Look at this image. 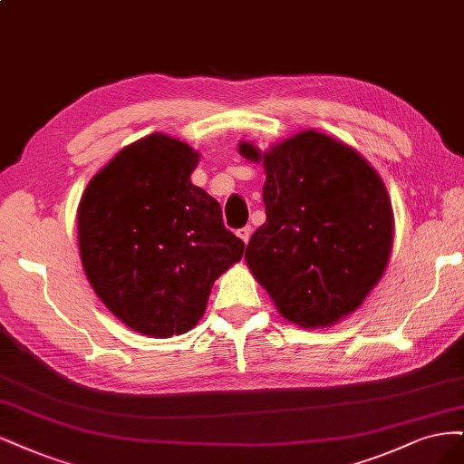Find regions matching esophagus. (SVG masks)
<instances>
[{
  "mask_svg": "<svg viewBox=\"0 0 464 464\" xmlns=\"http://www.w3.org/2000/svg\"><path fill=\"white\" fill-rule=\"evenodd\" d=\"M250 235H252V229H250V227H243V229L237 231V237L241 238V241H243L245 245L250 241Z\"/></svg>",
  "mask_w": 464,
  "mask_h": 464,
  "instance_id": "obj_1",
  "label": "esophagus"
}]
</instances>
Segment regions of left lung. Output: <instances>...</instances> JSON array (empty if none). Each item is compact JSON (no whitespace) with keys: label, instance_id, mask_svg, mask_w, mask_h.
<instances>
[{"label":"left lung","instance_id":"obj_1","mask_svg":"<svg viewBox=\"0 0 464 464\" xmlns=\"http://www.w3.org/2000/svg\"><path fill=\"white\" fill-rule=\"evenodd\" d=\"M238 154L266 171V223L245 260L287 322L304 330L339 324L361 308L385 274L393 208L378 171L353 146L316 129L262 152Z\"/></svg>","mask_w":464,"mask_h":464}]
</instances>
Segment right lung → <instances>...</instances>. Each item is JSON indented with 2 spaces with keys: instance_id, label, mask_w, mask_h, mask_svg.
I'll use <instances>...</instances> for the list:
<instances>
[{
  "instance_id": "add662e5",
  "label": "right lung",
  "mask_w": 464,
  "mask_h": 464,
  "mask_svg": "<svg viewBox=\"0 0 464 464\" xmlns=\"http://www.w3.org/2000/svg\"><path fill=\"white\" fill-rule=\"evenodd\" d=\"M198 160L187 142L152 132L119 150L79 204L88 283L119 322L148 337L192 330L214 281L243 258L218 200L190 183Z\"/></svg>"
}]
</instances>
